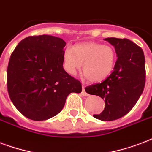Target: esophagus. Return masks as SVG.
Masks as SVG:
<instances>
[{
    "mask_svg": "<svg viewBox=\"0 0 152 152\" xmlns=\"http://www.w3.org/2000/svg\"><path fill=\"white\" fill-rule=\"evenodd\" d=\"M84 88H85V87H84V85H83V86H82V92H81V93H82V95H83L84 96H89V95L87 93L86 91H85V89H84Z\"/></svg>",
    "mask_w": 152,
    "mask_h": 152,
    "instance_id": "esophagus-1",
    "label": "esophagus"
}]
</instances>
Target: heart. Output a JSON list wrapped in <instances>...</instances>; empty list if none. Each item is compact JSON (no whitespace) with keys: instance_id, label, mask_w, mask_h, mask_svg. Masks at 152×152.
<instances>
[{"instance_id":"heart-1","label":"heart","mask_w":152,"mask_h":152,"mask_svg":"<svg viewBox=\"0 0 152 152\" xmlns=\"http://www.w3.org/2000/svg\"><path fill=\"white\" fill-rule=\"evenodd\" d=\"M116 61L112 47L99 43H84L65 48L63 66L70 75H76L82 64V73L91 82H99L112 73Z\"/></svg>"}]
</instances>
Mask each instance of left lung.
Wrapping results in <instances>:
<instances>
[{"label":"left lung","instance_id":"8db88e82","mask_svg":"<svg viewBox=\"0 0 152 152\" xmlns=\"http://www.w3.org/2000/svg\"><path fill=\"white\" fill-rule=\"evenodd\" d=\"M104 40L114 46L118 57L114 70L102 83L87 87L85 91L105 102L104 111L93 116L112 121L127 114L140 97L145 85V57L142 48L128 39Z\"/></svg>","mask_w":152,"mask_h":152}]
</instances>
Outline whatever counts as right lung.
<instances>
[{
  "label": "right lung",
  "mask_w": 152,
  "mask_h": 152,
  "mask_svg": "<svg viewBox=\"0 0 152 152\" xmlns=\"http://www.w3.org/2000/svg\"><path fill=\"white\" fill-rule=\"evenodd\" d=\"M65 41L49 35L28 37L17 45L7 68V88L17 109L36 121L55 116L71 92L80 93L78 80L63 68Z\"/></svg>",
  "instance_id": "add662e5"
}]
</instances>
